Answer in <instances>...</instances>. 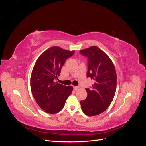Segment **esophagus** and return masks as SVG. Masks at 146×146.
<instances>
[{
    "label": "esophagus",
    "instance_id": "1",
    "mask_svg": "<svg viewBox=\"0 0 146 146\" xmlns=\"http://www.w3.org/2000/svg\"><path fill=\"white\" fill-rule=\"evenodd\" d=\"M73 88H74V90H77V89H78V88H79V86H74Z\"/></svg>",
    "mask_w": 146,
    "mask_h": 146
}]
</instances>
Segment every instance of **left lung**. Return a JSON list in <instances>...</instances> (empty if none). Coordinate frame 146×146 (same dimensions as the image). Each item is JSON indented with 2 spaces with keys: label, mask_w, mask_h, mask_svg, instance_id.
<instances>
[{
  "label": "left lung",
  "mask_w": 146,
  "mask_h": 146,
  "mask_svg": "<svg viewBox=\"0 0 146 146\" xmlns=\"http://www.w3.org/2000/svg\"><path fill=\"white\" fill-rule=\"evenodd\" d=\"M88 58L87 77L93 79L91 88H86L87 98L80 101L83 112L93 116L103 113L111 104L116 90L117 75L114 66L106 54L96 46L80 51Z\"/></svg>",
  "instance_id": "1"
}]
</instances>
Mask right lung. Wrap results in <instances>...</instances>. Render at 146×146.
Listing matches in <instances>:
<instances>
[{
  "instance_id": "1",
  "label": "right lung",
  "mask_w": 146,
  "mask_h": 146,
  "mask_svg": "<svg viewBox=\"0 0 146 146\" xmlns=\"http://www.w3.org/2000/svg\"><path fill=\"white\" fill-rule=\"evenodd\" d=\"M74 52L57 46L50 47L40 55L33 68L31 91L36 103L47 113L60 111L72 91V86L61 85L56 79L65 61Z\"/></svg>"
}]
</instances>
